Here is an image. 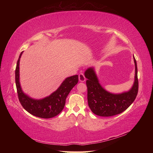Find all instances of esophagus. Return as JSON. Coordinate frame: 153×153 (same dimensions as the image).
<instances>
[{"label":"esophagus","mask_w":153,"mask_h":153,"mask_svg":"<svg viewBox=\"0 0 153 153\" xmlns=\"http://www.w3.org/2000/svg\"><path fill=\"white\" fill-rule=\"evenodd\" d=\"M79 80L81 82H83L85 81V77L83 73H81L79 75Z\"/></svg>","instance_id":"1"}]
</instances>
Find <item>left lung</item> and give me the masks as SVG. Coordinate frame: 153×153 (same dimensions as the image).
I'll return each instance as SVG.
<instances>
[{"label": "left lung", "mask_w": 153, "mask_h": 153, "mask_svg": "<svg viewBox=\"0 0 153 153\" xmlns=\"http://www.w3.org/2000/svg\"><path fill=\"white\" fill-rule=\"evenodd\" d=\"M134 62L135 75L134 85L128 92L118 95L110 93L102 88L93 68H90L85 71L87 100L89 108L95 114L105 117L119 114L128 108L134 101L139 89L137 67L135 58Z\"/></svg>", "instance_id": "left-lung-1"}]
</instances>
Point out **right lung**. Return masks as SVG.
I'll return each instance as SVG.
<instances>
[{
	"label": "right lung",
	"instance_id": "1",
	"mask_svg": "<svg viewBox=\"0 0 153 153\" xmlns=\"http://www.w3.org/2000/svg\"><path fill=\"white\" fill-rule=\"evenodd\" d=\"M23 52L19 55L15 70V80L18 97L23 106L31 114L41 118H51L57 116L63 110L66 97L71 89L78 82V76L68 77L56 91L41 100H34L22 92L19 82V64Z\"/></svg>",
	"mask_w": 153,
	"mask_h": 153
}]
</instances>
